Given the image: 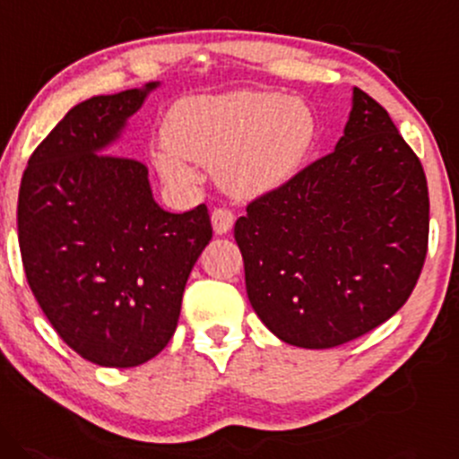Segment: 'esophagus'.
<instances>
[{
	"mask_svg": "<svg viewBox=\"0 0 459 459\" xmlns=\"http://www.w3.org/2000/svg\"><path fill=\"white\" fill-rule=\"evenodd\" d=\"M210 219H212V228L216 234H228L234 228V214L228 208H214Z\"/></svg>",
	"mask_w": 459,
	"mask_h": 459,
	"instance_id": "1",
	"label": "esophagus"
}]
</instances>
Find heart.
I'll use <instances>...</instances> for the list:
<instances>
[{
  "mask_svg": "<svg viewBox=\"0 0 459 459\" xmlns=\"http://www.w3.org/2000/svg\"><path fill=\"white\" fill-rule=\"evenodd\" d=\"M316 138V118L303 101L269 91L179 100L164 118L167 147L153 152L162 178L186 182L184 158L216 169L236 197H260L295 178Z\"/></svg>",
  "mask_w": 459,
  "mask_h": 459,
  "instance_id": "obj_1",
  "label": "heart"
}]
</instances>
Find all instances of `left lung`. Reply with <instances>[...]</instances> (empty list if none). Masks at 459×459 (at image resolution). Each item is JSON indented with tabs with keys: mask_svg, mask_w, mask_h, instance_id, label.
<instances>
[{
	"mask_svg": "<svg viewBox=\"0 0 459 459\" xmlns=\"http://www.w3.org/2000/svg\"><path fill=\"white\" fill-rule=\"evenodd\" d=\"M234 238L251 307L280 341H355L408 301L423 271V164L388 112L353 89L336 149L247 205Z\"/></svg>",
	"mask_w": 459,
	"mask_h": 459,
	"instance_id": "1",
	"label": "left lung"
}]
</instances>
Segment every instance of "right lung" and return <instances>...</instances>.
I'll return each instance as SVG.
<instances>
[{
    "mask_svg": "<svg viewBox=\"0 0 459 459\" xmlns=\"http://www.w3.org/2000/svg\"><path fill=\"white\" fill-rule=\"evenodd\" d=\"M156 86L71 108L34 149L19 188L28 284L58 336L100 367H138L167 347L212 238L205 204L167 212L145 164L106 153Z\"/></svg>",
    "mask_w": 459,
    "mask_h": 459,
    "instance_id": "right-lung-1",
    "label": "right lung"
}]
</instances>
